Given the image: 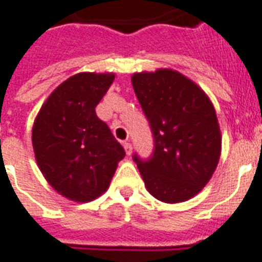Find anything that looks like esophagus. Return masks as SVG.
<instances>
[{"label": "esophagus", "mask_w": 262, "mask_h": 262, "mask_svg": "<svg viewBox=\"0 0 262 262\" xmlns=\"http://www.w3.org/2000/svg\"><path fill=\"white\" fill-rule=\"evenodd\" d=\"M123 148H125V151H126V155H130L132 154V144L129 141H125L123 143Z\"/></svg>", "instance_id": "34e87169"}]
</instances>
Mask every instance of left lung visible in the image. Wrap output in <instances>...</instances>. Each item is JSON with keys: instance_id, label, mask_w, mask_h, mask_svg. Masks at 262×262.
<instances>
[{"instance_id": "1", "label": "left lung", "mask_w": 262, "mask_h": 262, "mask_svg": "<svg viewBox=\"0 0 262 262\" xmlns=\"http://www.w3.org/2000/svg\"><path fill=\"white\" fill-rule=\"evenodd\" d=\"M132 84L154 137L152 155L135 154L133 160L155 199L186 201L207 185L219 162L215 108L201 88L170 69L136 73Z\"/></svg>"}]
</instances>
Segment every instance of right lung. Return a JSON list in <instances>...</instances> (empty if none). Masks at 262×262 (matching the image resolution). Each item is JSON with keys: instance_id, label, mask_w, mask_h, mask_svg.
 <instances>
[{"instance_id": "right-lung-1", "label": "right lung", "mask_w": 262, "mask_h": 262, "mask_svg": "<svg viewBox=\"0 0 262 262\" xmlns=\"http://www.w3.org/2000/svg\"><path fill=\"white\" fill-rule=\"evenodd\" d=\"M113 73H79L55 88L32 127V145L47 182L67 199L87 203L104 193L125 156L95 107Z\"/></svg>"}]
</instances>
